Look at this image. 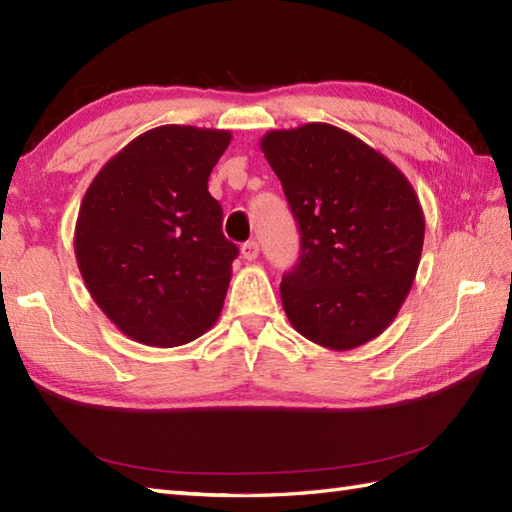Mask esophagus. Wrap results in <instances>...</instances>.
I'll return each instance as SVG.
<instances>
[{
    "label": "esophagus",
    "instance_id": "1",
    "mask_svg": "<svg viewBox=\"0 0 512 512\" xmlns=\"http://www.w3.org/2000/svg\"><path fill=\"white\" fill-rule=\"evenodd\" d=\"M257 255H259V244L255 242V239H248V242L242 244V257L248 259V262L257 259Z\"/></svg>",
    "mask_w": 512,
    "mask_h": 512
}]
</instances>
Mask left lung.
Wrapping results in <instances>:
<instances>
[{
	"label": "left lung",
	"instance_id": "1",
	"mask_svg": "<svg viewBox=\"0 0 512 512\" xmlns=\"http://www.w3.org/2000/svg\"><path fill=\"white\" fill-rule=\"evenodd\" d=\"M301 231L281 303L301 336L334 352L376 339L405 303L424 215L394 162L328 123L275 129L262 143Z\"/></svg>",
	"mask_w": 512,
	"mask_h": 512
}]
</instances>
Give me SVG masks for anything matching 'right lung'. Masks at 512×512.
Returning a JSON list of instances; mask_svg holds the SVG:
<instances>
[{
    "instance_id": "right-lung-1",
    "label": "right lung",
    "mask_w": 512,
    "mask_h": 512,
    "mask_svg": "<svg viewBox=\"0 0 512 512\" xmlns=\"http://www.w3.org/2000/svg\"><path fill=\"white\" fill-rule=\"evenodd\" d=\"M228 143L226 129H149L83 195L76 264L96 306L132 341L178 347L220 317L237 246L222 233L209 176Z\"/></svg>"
}]
</instances>
